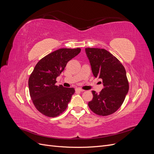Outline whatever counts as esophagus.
Returning a JSON list of instances; mask_svg holds the SVG:
<instances>
[{"mask_svg":"<svg viewBox=\"0 0 154 154\" xmlns=\"http://www.w3.org/2000/svg\"><path fill=\"white\" fill-rule=\"evenodd\" d=\"M76 91H77V92H83L84 91H83V89H81V88H76Z\"/></svg>","mask_w":154,"mask_h":154,"instance_id":"34e87169","label":"esophagus"}]
</instances>
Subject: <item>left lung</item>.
<instances>
[{
	"mask_svg": "<svg viewBox=\"0 0 154 154\" xmlns=\"http://www.w3.org/2000/svg\"><path fill=\"white\" fill-rule=\"evenodd\" d=\"M93 75L103 80L104 88L97 94L92 91L88 102L91 110L100 116H109L122 106L129 89L125 69L119 60L104 49L85 48Z\"/></svg>",
	"mask_w": 154,
	"mask_h": 154,
	"instance_id": "1",
	"label": "left lung"
}]
</instances>
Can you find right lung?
I'll use <instances>...</instances> for the list:
<instances>
[{
  "label": "right lung",
  "instance_id": "obj_1",
  "mask_svg": "<svg viewBox=\"0 0 154 154\" xmlns=\"http://www.w3.org/2000/svg\"><path fill=\"white\" fill-rule=\"evenodd\" d=\"M80 51V48L60 49L45 56L36 65L28 85L32 103L40 113L54 118L67 109L75 91L74 88L56 85V79L69 60Z\"/></svg>",
  "mask_w": 154,
  "mask_h": 154
}]
</instances>
